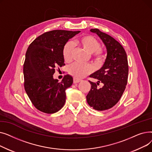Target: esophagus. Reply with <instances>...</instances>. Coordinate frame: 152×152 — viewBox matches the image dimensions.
<instances>
[{"label":"esophagus","instance_id":"obj_1","mask_svg":"<svg viewBox=\"0 0 152 152\" xmlns=\"http://www.w3.org/2000/svg\"><path fill=\"white\" fill-rule=\"evenodd\" d=\"M81 79H77V78H76V77H74V78H73V83H74L75 84H76V83H78L81 82Z\"/></svg>","mask_w":152,"mask_h":152}]
</instances>
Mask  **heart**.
Wrapping results in <instances>:
<instances>
[{
	"mask_svg": "<svg viewBox=\"0 0 152 152\" xmlns=\"http://www.w3.org/2000/svg\"><path fill=\"white\" fill-rule=\"evenodd\" d=\"M76 44L82 47L87 53L92 54V58L97 65H100L105 59V54L100 49L101 45L97 39L90 35H84L77 39ZM73 45L71 43H67L63 47V57L66 62H70L72 60ZM92 72V68L89 65H80L74 63L68 69V73L76 78H83L89 75Z\"/></svg>",
	"mask_w": 152,
	"mask_h": 152,
	"instance_id": "1",
	"label": "heart"
}]
</instances>
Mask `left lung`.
<instances>
[{
  "mask_svg": "<svg viewBox=\"0 0 152 152\" xmlns=\"http://www.w3.org/2000/svg\"><path fill=\"white\" fill-rule=\"evenodd\" d=\"M97 34L107 48V56L103 66L90 77L98 79L97 83L89 81L91 88L86 99L91 107L98 111L112 108L121 99L128 77V62L123 46L110 35L98 29H91ZM99 82L104 86L99 88Z\"/></svg>",
  "mask_w": 152,
  "mask_h": 152,
  "instance_id": "left-lung-1",
  "label": "left lung"
}]
</instances>
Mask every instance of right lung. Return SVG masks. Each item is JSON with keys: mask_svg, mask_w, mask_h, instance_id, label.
Returning <instances> with one entry per match:
<instances>
[{"mask_svg": "<svg viewBox=\"0 0 152 152\" xmlns=\"http://www.w3.org/2000/svg\"><path fill=\"white\" fill-rule=\"evenodd\" d=\"M80 32H46L35 39L28 48L23 65L24 87L32 103L42 112L54 113L65 105V91L73 84V77L65 75L59 83L53 75L56 67L65 65L64 46Z\"/></svg>", "mask_w": 152, "mask_h": 152, "instance_id": "add662e5", "label": "right lung"}]
</instances>
